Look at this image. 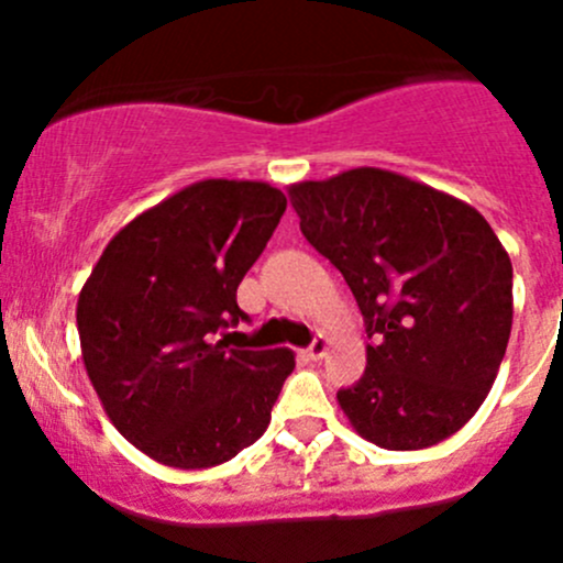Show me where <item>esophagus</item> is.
<instances>
[{"label": "esophagus", "instance_id": "1", "mask_svg": "<svg viewBox=\"0 0 563 563\" xmlns=\"http://www.w3.org/2000/svg\"><path fill=\"white\" fill-rule=\"evenodd\" d=\"M302 354L308 356L310 362H318V360H321V356L327 354V338H323V334H318V338L313 340V343H310L308 349L302 351Z\"/></svg>", "mask_w": 563, "mask_h": 563}]
</instances>
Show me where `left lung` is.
<instances>
[{
	"instance_id": "left-lung-1",
	"label": "left lung",
	"mask_w": 563,
	"mask_h": 563,
	"mask_svg": "<svg viewBox=\"0 0 563 563\" xmlns=\"http://www.w3.org/2000/svg\"><path fill=\"white\" fill-rule=\"evenodd\" d=\"M299 229L365 316V376L338 391L382 450L450 439L485 402L512 329V261L460 198L384 168L288 187Z\"/></svg>"
}]
</instances>
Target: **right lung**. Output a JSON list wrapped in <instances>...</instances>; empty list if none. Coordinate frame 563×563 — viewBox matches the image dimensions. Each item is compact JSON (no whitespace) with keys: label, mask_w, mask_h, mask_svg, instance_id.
Returning a JSON list of instances; mask_svg holds the SVG:
<instances>
[{"label":"right lung","mask_w":563,"mask_h":563,"mask_svg":"<svg viewBox=\"0 0 563 563\" xmlns=\"http://www.w3.org/2000/svg\"><path fill=\"white\" fill-rule=\"evenodd\" d=\"M286 212L266 181L203 179L130 220L78 294L87 376L113 428L172 468H212L264 435L294 351L229 349L236 288Z\"/></svg>","instance_id":"1"}]
</instances>
